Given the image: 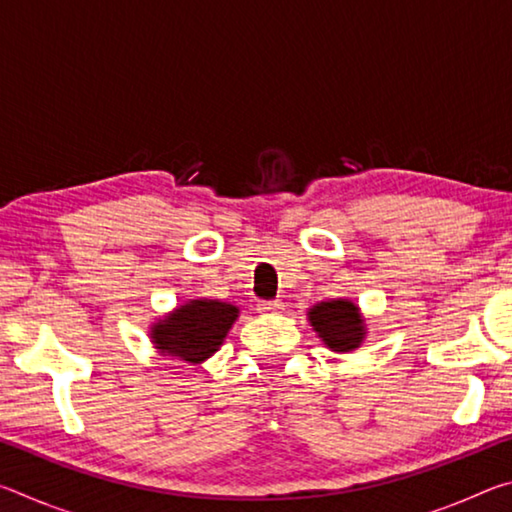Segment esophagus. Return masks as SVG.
<instances>
[{
    "label": "esophagus",
    "instance_id": "1",
    "mask_svg": "<svg viewBox=\"0 0 512 512\" xmlns=\"http://www.w3.org/2000/svg\"><path fill=\"white\" fill-rule=\"evenodd\" d=\"M257 307H259V311H264V314H277V311L284 309L280 300H262Z\"/></svg>",
    "mask_w": 512,
    "mask_h": 512
}]
</instances>
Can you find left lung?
Listing matches in <instances>:
<instances>
[{"label": "left lung", "mask_w": 512, "mask_h": 512, "mask_svg": "<svg viewBox=\"0 0 512 512\" xmlns=\"http://www.w3.org/2000/svg\"><path fill=\"white\" fill-rule=\"evenodd\" d=\"M309 323L332 352H352L366 339V323L350 300H327L309 309Z\"/></svg>", "instance_id": "obj_1"}]
</instances>
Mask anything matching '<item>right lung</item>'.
Wrapping results in <instances>:
<instances>
[{"label":"right lung","instance_id":"right-lung-1","mask_svg":"<svg viewBox=\"0 0 512 512\" xmlns=\"http://www.w3.org/2000/svg\"><path fill=\"white\" fill-rule=\"evenodd\" d=\"M237 316L239 307L230 302L189 300L151 327V339L164 357L203 363L221 348Z\"/></svg>","mask_w":512,"mask_h":512}]
</instances>
